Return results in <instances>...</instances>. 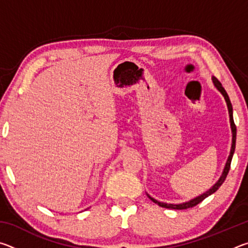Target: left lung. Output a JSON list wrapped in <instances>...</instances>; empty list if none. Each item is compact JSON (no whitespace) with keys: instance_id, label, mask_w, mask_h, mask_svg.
Returning <instances> with one entry per match:
<instances>
[{"instance_id":"obj_1","label":"left lung","mask_w":248,"mask_h":248,"mask_svg":"<svg viewBox=\"0 0 248 248\" xmlns=\"http://www.w3.org/2000/svg\"><path fill=\"white\" fill-rule=\"evenodd\" d=\"M213 83H215V85L217 90H219L222 95L224 96V98L226 100V104H228V108H229V114H230V121H231V128H232V133H233V138H232V149H231V153H230V156L228 158V162H226V165L224 167V170H223V174L220 177V179L217 180V183L213 186L211 189H209L205 194L201 195L199 197H197V198L192 199L190 201H188V202H185V203H180V204H171V203H164V202H159V201L155 200L152 197H150L149 195V198L153 201L154 203L158 204L159 207H163V208H167V209H175V210H184V209H188V208H192L197 205L198 203H200L201 201L204 200L207 198L208 196L212 195L213 192H216L217 189H219V187L221 186L222 184L224 183V180L226 178V176L229 174V170H230V167H231V162H232V157H233V154H234V150H235V142H236V125L234 124V120H233V108H232V104H231V100L229 98V95L226 93L224 87L222 86V84L220 83L219 79L217 78L213 77Z\"/></svg>"}]
</instances>
